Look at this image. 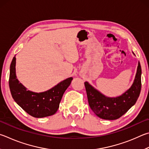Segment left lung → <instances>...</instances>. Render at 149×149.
Returning a JSON list of instances; mask_svg holds the SVG:
<instances>
[{
  "instance_id": "1",
  "label": "left lung",
  "mask_w": 149,
  "mask_h": 149,
  "mask_svg": "<svg viewBox=\"0 0 149 149\" xmlns=\"http://www.w3.org/2000/svg\"><path fill=\"white\" fill-rule=\"evenodd\" d=\"M85 86L89 106L96 115L105 120L117 119L134 105L139 96L141 88V68L139 62L132 86L120 96H106L87 81L85 82Z\"/></svg>"
}]
</instances>
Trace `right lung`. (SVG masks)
Instances as JSON below:
<instances>
[{"label": "right lung", "instance_id": "add662e5", "mask_svg": "<svg viewBox=\"0 0 149 149\" xmlns=\"http://www.w3.org/2000/svg\"><path fill=\"white\" fill-rule=\"evenodd\" d=\"M16 58H13L10 64L9 86L14 101L31 115L36 118H43L55 114L59 107L64 92L70 86L73 77L62 81L49 90L42 93L27 91L16 76Z\"/></svg>", "mask_w": 149, "mask_h": 149}]
</instances>
